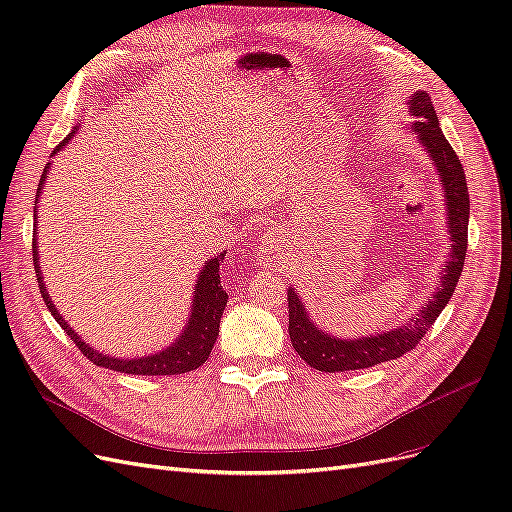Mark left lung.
<instances>
[{"label":"left lung","mask_w":512,"mask_h":512,"mask_svg":"<svg viewBox=\"0 0 512 512\" xmlns=\"http://www.w3.org/2000/svg\"><path fill=\"white\" fill-rule=\"evenodd\" d=\"M408 104V113L418 119L416 123H412V130L418 136V143L425 147L427 156L431 158L433 166H436L442 181L448 211V232H451V258L446 262L440 288L433 292L429 303L421 307V314L397 329L359 339H342L318 329V324L312 322L305 305L301 303L299 292L288 288V333L292 348L299 352V356L309 367L318 371L335 374V371L365 369L371 365L399 359L401 354L410 352L442 314L446 303L451 301L461 277L463 260H466L468 252L470 222V194L466 173H463V166L455 149L448 145L446 136L440 130L438 115L433 111L431 98L425 91H416Z\"/></svg>","instance_id":"1"}]
</instances>
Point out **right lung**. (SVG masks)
<instances>
[{"label":"right lung","instance_id":"add662e5","mask_svg":"<svg viewBox=\"0 0 512 512\" xmlns=\"http://www.w3.org/2000/svg\"><path fill=\"white\" fill-rule=\"evenodd\" d=\"M74 132H76V128L57 145L55 153L59 149H64L66 143H70ZM46 168H44V175L40 177L36 198L42 194V185L46 181ZM36 226H38V218H36V209H34V235H36ZM32 254H34V269L38 275V286H40L44 305L49 307V312L59 322V327L70 335L72 342L79 346V350L87 356L91 363H96L98 367L121 371V374H134V376H177V374H188V371H194L196 367H200L209 359L211 348L220 333V320H222L224 307L228 301V294L220 282V265H222L226 252L207 260L203 265V271H200L196 286H194L192 314H190L188 324H185V329L181 331V335L162 352H156L151 356H138V359H115V356H106V354L91 348L89 344H85L83 339L72 331L70 324L61 318V314L57 312V307L53 305V301L49 297V292H46L40 265H38L40 256H38L36 239L32 243Z\"/></svg>","mask_w":512,"mask_h":512}]
</instances>
